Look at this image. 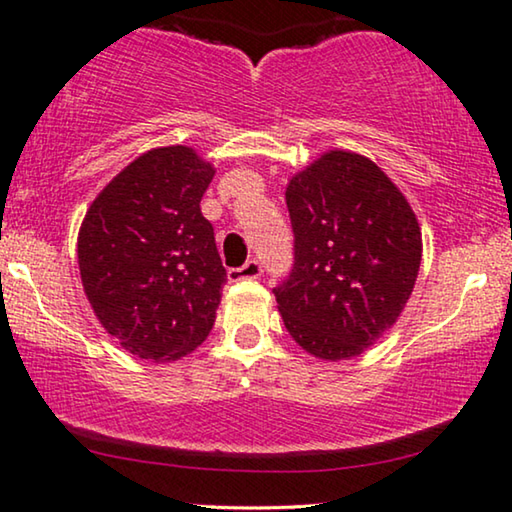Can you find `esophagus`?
<instances>
[{
  "mask_svg": "<svg viewBox=\"0 0 512 512\" xmlns=\"http://www.w3.org/2000/svg\"><path fill=\"white\" fill-rule=\"evenodd\" d=\"M262 264L259 259H248L246 264L239 266V269H229V280H250V278H259L262 276Z\"/></svg>",
  "mask_w": 512,
  "mask_h": 512,
  "instance_id": "obj_1",
  "label": "esophagus"
}]
</instances>
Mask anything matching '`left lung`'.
<instances>
[{"mask_svg":"<svg viewBox=\"0 0 512 512\" xmlns=\"http://www.w3.org/2000/svg\"><path fill=\"white\" fill-rule=\"evenodd\" d=\"M294 266L276 294L285 329L325 362L352 359L406 308L422 262L408 199L369 157L329 150L285 190Z\"/></svg>","mask_w":512,"mask_h":512,"instance_id":"8db88e82","label":"left lung"}]
</instances>
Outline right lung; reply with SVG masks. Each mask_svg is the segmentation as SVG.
I'll list each match as a JSON object with an SVG mask.
<instances>
[{"label":"right lung","mask_w":512,"mask_h":512,"mask_svg":"<svg viewBox=\"0 0 512 512\" xmlns=\"http://www.w3.org/2000/svg\"><path fill=\"white\" fill-rule=\"evenodd\" d=\"M215 169L190 146L153 148L97 194L78 232L85 297L132 355L176 362L213 329L227 271L199 201Z\"/></svg>","instance_id":"add662e5"}]
</instances>
